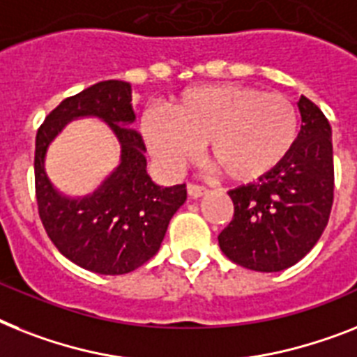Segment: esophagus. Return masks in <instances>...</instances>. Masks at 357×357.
<instances>
[{
  "mask_svg": "<svg viewBox=\"0 0 357 357\" xmlns=\"http://www.w3.org/2000/svg\"><path fill=\"white\" fill-rule=\"evenodd\" d=\"M206 188L204 185H199V184H188V195L191 197V199H199V197L206 195Z\"/></svg>",
  "mask_w": 357,
  "mask_h": 357,
  "instance_id": "1",
  "label": "esophagus"
}]
</instances>
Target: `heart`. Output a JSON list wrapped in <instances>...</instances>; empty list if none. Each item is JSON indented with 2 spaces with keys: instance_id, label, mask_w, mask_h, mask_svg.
I'll return each instance as SVG.
<instances>
[{
  "instance_id": "b5f03b06",
  "label": "heart",
  "mask_w": 357,
  "mask_h": 357,
  "mask_svg": "<svg viewBox=\"0 0 357 357\" xmlns=\"http://www.w3.org/2000/svg\"><path fill=\"white\" fill-rule=\"evenodd\" d=\"M166 120L142 123L147 149L166 172H178L204 144V160L235 182L278 167L297 137V111L282 94L219 84L185 91Z\"/></svg>"
}]
</instances>
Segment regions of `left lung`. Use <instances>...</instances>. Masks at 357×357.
<instances>
[{"instance_id": "1", "label": "left lung", "mask_w": 357, "mask_h": 357, "mask_svg": "<svg viewBox=\"0 0 357 357\" xmlns=\"http://www.w3.org/2000/svg\"><path fill=\"white\" fill-rule=\"evenodd\" d=\"M301 131L287 158L259 182L228 191L234 219L219 235L229 261L255 272H281L319 241L334 202L332 129L314 102L301 96Z\"/></svg>"}]
</instances>
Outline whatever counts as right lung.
<instances>
[{
  "label": "right lung",
  "mask_w": 357,
  "mask_h": 357,
  "mask_svg": "<svg viewBox=\"0 0 357 357\" xmlns=\"http://www.w3.org/2000/svg\"><path fill=\"white\" fill-rule=\"evenodd\" d=\"M89 116L114 131L121 164L91 196L75 199L55 190L45 172V155L67 123ZM135 119L131 84L107 79L63 100L36 135L34 178L43 228L61 255L102 275H122L147 263L185 200V184L162 188L147 175L146 146L131 128Z\"/></svg>",
  "instance_id": "1"
}]
</instances>
